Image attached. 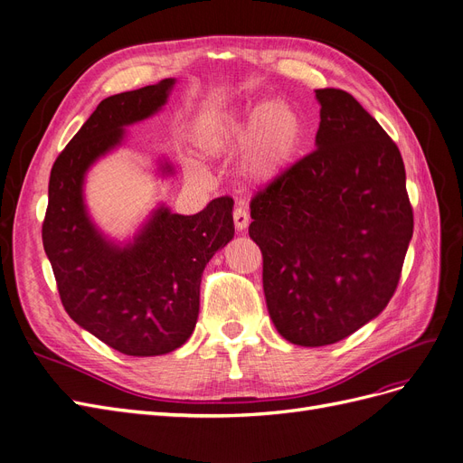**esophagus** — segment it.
Returning a JSON list of instances; mask_svg holds the SVG:
<instances>
[{"mask_svg":"<svg viewBox=\"0 0 463 463\" xmlns=\"http://www.w3.org/2000/svg\"><path fill=\"white\" fill-rule=\"evenodd\" d=\"M249 222H250V218H249L247 210L243 206H235V210H233V223H235L237 232H245L247 226H249Z\"/></svg>","mask_w":463,"mask_h":463,"instance_id":"34e87169","label":"esophagus"}]
</instances>
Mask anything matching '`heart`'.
I'll return each mask as SVG.
<instances>
[{
	"mask_svg": "<svg viewBox=\"0 0 463 463\" xmlns=\"http://www.w3.org/2000/svg\"><path fill=\"white\" fill-rule=\"evenodd\" d=\"M307 128L299 111L284 100L262 102L249 111H228L204 119L194 143L204 158H222L247 148L243 175L264 187L282 177L298 160ZM189 175L199 170L189 165Z\"/></svg>",
	"mask_w": 463,
	"mask_h": 463,
	"instance_id": "obj_1",
	"label": "heart"
}]
</instances>
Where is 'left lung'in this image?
<instances>
[{
    "mask_svg": "<svg viewBox=\"0 0 463 463\" xmlns=\"http://www.w3.org/2000/svg\"><path fill=\"white\" fill-rule=\"evenodd\" d=\"M309 156L250 201L276 330L303 347L347 338L394 296L413 235L396 143L355 98L318 89Z\"/></svg>",
    "mask_w": 463,
    "mask_h": 463,
    "instance_id": "obj_1",
    "label": "left lung"
}]
</instances>
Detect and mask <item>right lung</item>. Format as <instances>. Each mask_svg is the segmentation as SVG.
Returning a JSON list of instances; mask_svg holds the SVG:
<instances>
[{
    "mask_svg": "<svg viewBox=\"0 0 463 463\" xmlns=\"http://www.w3.org/2000/svg\"><path fill=\"white\" fill-rule=\"evenodd\" d=\"M175 79L108 96L55 160L42 241L67 315L119 354L154 357L184 345L197 326L201 276L233 240V201H210L199 214L158 203L137 232L111 237L92 220L85 197L90 167L121 148L128 128L165 106ZM158 177H174L165 156Z\"/></svg>",
    "mask_w": 463,
    "mask_h": 463,
    "instance_id": "right-lung-1",
    "label": "right lung"
}]
</instances>
